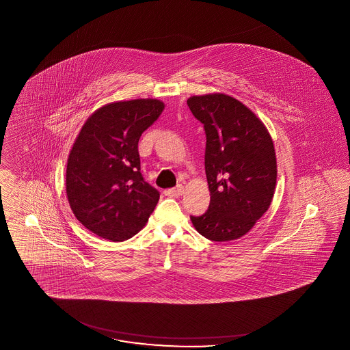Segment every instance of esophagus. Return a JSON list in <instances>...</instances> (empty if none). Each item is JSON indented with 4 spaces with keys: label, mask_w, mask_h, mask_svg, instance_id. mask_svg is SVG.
Instances as JSON below:
<instances>
[{
    "label": "esophagus",
    "mask_w": 350,
    "mask_h": 350,
    "mask_svg": "<svg viewBox=\"0 0 350 350\" xmlns=\"http://www.w3.org/2000/svg\"><path fill=\"white\" fill-rule=\"evenodd\" d=\"M183 193V187L182 186H177V187H173V189H168L164 191V194L167 196H173V198H177V196H182Z\"/></svg>",
    "instance_id": "1"
}]
</instances>
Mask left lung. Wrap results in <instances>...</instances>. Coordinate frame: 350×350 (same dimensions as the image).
I'll return each mask as SVG.
<instances>
[{
    "instance_id": "1",
    "label": "left lung",
    "mask_w": 350,
    "mask_h": 350,
    "mask_svg": "<svg viewBox=\"0 0 350 350\" xmlns=\"http://www.w3.org/2000/svg\"><path fill=\"white\" fill-rule=\"evenodd\" d=\"M206 131L208 210L190 216L203 237L225 242L245 236L272 202L278 165L266 126L241 101L224 94L187 98Z\"/></svg>"
}]
</instances>
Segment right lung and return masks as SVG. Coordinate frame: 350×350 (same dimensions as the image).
<instances>
[{
    "label": "right lung",
    "mask_w": 350,
    "mask_h": 350,
    "mask_svg": "<svg viewBox=\"0 0 350 350\" xmlns=\"http://www.w3.org/2000/svg\"><path fill=\"white\" fill-rule=\"evenodd\" d=\"M164 111L154 98L101 107L72 144L66 168L71 211L84 228L113 242L135 236L148 221L160 193L140 173L138 142Z\"/></svg>",
    "instance_id": "add662e5"
}]
</instances>
